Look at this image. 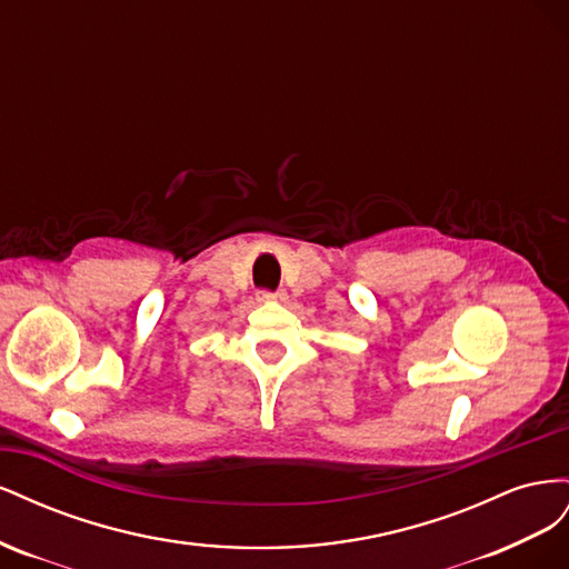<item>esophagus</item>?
<instances>
[{
  "mask_svg": "<svg viewBox=\"0 0 569 569\" xmlns=\"http://www.w3.org/2000/svg\"><path fill=\"white\" fill-rule=\"evenodd\" d=\"M261 301H284L287 295L284 291H261V297H258Z\"/></svg>",
  "mask_w": 569,
  "mask_h": 569,
  "instance_id": "esophagus-1",
  "label": "esophagus"
}]
</instances>
